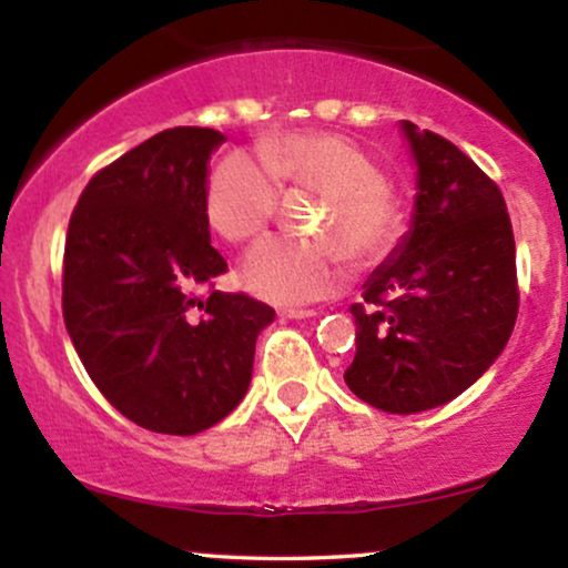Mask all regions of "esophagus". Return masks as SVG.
I'll use <instances>...</instances> for the list:
<instances>
[{"mask_svg": "<svg viewBox=\"0 0 568 568\" xmlns=\"http://www.w3.org/2000/svg\"><path fill=\"white\" fill-rule=\"evenodd\" d=\"M280 315L288 317V321H306V317H315L317 312L315 310H283Z\"/></svg>", "mask_w": 568, "mask_h": 568, "instance_id": "1", "label": "esophagus"}]
</instances>
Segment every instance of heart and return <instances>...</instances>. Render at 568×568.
Listing matches in <instances>:
<instances>
[{"instance_id": "heart-1", "label": "heart", "mask_w": 568, "mask_h": 568, "mask_svg": "<svg viewBox=\"0 0 568 568\" xmlns=\"http://www.w3.org/2000/svg\"><path fill=\"white\" fill-rule=\"evenodd\" d=\"M256 154H226L207 175L205 216L221 237L256 240L275 219L280 192L312 189L323 200L310 224L317 240L266 237L247 253L243 275L256 296L285 306L321 302L347 275L338 246L355 264H374L400 240V194L357 143L293 128L264 135Z\"/></svg>"}]
</instances>
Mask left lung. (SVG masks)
Masks as SVG:
<instances>
[{"mask_svg":"<svg viewBox=\"0 0 568 568\" xmlns=\"http://www.w3.org/2000/svg\"><path fill=\"white\" fill-rule=\"evenodd\" d=\"M403 130L419 165L414 230L352 304L357 352L344 371L352 393L389 414L465 393L505 349L520 302L499 186L443 135Z\"/></svg>","mask_w":568,"mask_h":568,"instance_id":"left-lung-1","label":"left lung"}]
</instances>
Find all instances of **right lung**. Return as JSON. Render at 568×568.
Wrapping results in <instances>:
<instances>
[{
  "label": "right lung",
  "mask_w": 568,
  "mask_h": 568,
  "mask_svg": "<svg viewBox=\"0 0 568 568\" xmlns=\"http://www.w3.org/2000/svg\"><path fill=\"white\" fill-rule=\"evenodd\" d=\"M221 141L211 128L162 130L101 168L69 221L63 323L101 395L152 433L194 435L232 414L275 321L243 291H213L226 262L211 245L205 175Z\"/></svg>",
  "instance_id": "right-lung-1"
}]
</instances>
